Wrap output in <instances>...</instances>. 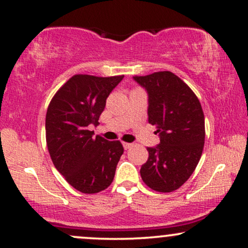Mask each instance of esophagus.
I'll use <instances>...</instances> for the list:
<instances>
[{
	"label": "esophagus",
	"instance_id": "obj_1",
	"mask_svg": "<svg viewBox=\"0 0 248 248\" xmlns=\"http://www.w3.org/2000/svg\"><path fill=\"white\" fill-rule=\"evenodd\" d=\"M132 143H127V142H123V147H124V149L125 150H127V149H130L131 147H132Z\"/></svg>",
	"mask_w": 248,
	"mask_h": 248
}]
</instances>
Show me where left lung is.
<instances>
[{"label":"left lung","instance_id":"8db88e82","mask_svg":"<svg viewBox=\"0 0 248 248\" xmlns=\"http://www.w3.org/2000/svg\"><path fill=\"white\" fill-rule=\"evenodd\" d=\"M148 93L149 123L157 127L160 143L147 148L142 181L151 189L168 193L181 187L195 170L204 147V114L191 88L169 71L133 77Z\"/></svg>","mask_w":248,"mask_h":248}]
</instances>
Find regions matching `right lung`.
<instances>
[{
  "mask_svg": "<svg viewBox=\"0 0 248 248\" xmlns=\"http://www.w3.org/2000/svg\"><path fill=\"white\" fill-rule=\"evenodd\" d=\"M124 76L76 74L57 90L46 114V143L55 168L81 193L93 194L113 182L124 149L120 141L97 135L106 99Z\"/></svg>",
  "mask_w": 248,
  "mask_h": 248,
  "instance_id": "add662e5",
  "label": "right lung"
}]
</instances>
